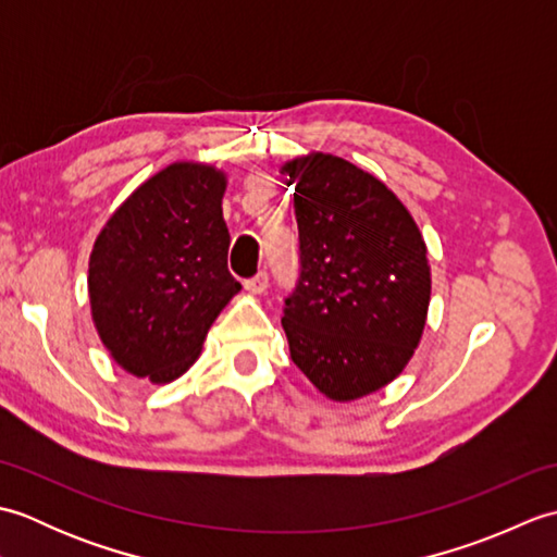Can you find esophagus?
Listing matches in <instances>:
<instances>
[{"label":"esophagus","instance_id":"1","mask_svg":"<svg viewBox=\"0 0 557 557\" xmlns=\"http://www.w3.org/2000/svg\"><path fill=\"white\" fill-rule=\"evenodd\" d=\"M244 287H246V292H251V294H263L265 289H268V272H256L253 277H248L246 282H244Z\"/></svg>","mask_w":557,"mask_h":557}]
</instances>
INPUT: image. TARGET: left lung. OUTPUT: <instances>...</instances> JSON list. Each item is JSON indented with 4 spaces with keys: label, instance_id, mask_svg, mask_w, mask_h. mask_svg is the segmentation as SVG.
I'll list each match as a JSON object with an SVG mask.
<instances>
[{
    "label": "left lung",
    "instance_id": "1",
    "mask_svg": "<svg viewBox=\"0 0 557 557\" xmlns=\"http://www.w3.org/2000/svg\"><path fill=\"white\" fill-rule=\"evenodd\" d=\"M294 186L299 277L282 309L297 369L335 401L375 393L417 349L431 301L425 244L373 174L313 152L282 168Z\"/></svg>",
    "mask_w": 557,
    "mask_h": 557
}]
</instances>
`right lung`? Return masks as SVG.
Wrapping results in <instances>:
<instances>
[{
	"instance_id": "1",
	"label": "right lung",
	"mask_w": 557,
	"mask_h": 557,
	"mask_svg": "<svg viewBox=\"0 0 557 557\" xmlns=\"http://www.w3.org/2000/svg\"><path fill=\"white\" fill-rule=\"evenodd\" d=\"M224 186L210 164L174 162L124 200L92 246V321L112 359L136 377H180L242 289L227 270Z\"/></svg>"
}]
</instances>
